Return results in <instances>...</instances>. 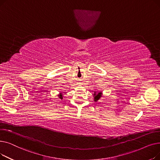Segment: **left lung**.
Instances as JSON below:
<instances>
[{
  "label": "left lung",
  "instance_id": "obj_1",
  "mask_svg": "<svg viewBox=\"0 0 160 160\" xmlns=\"http://www.w3.org/2000/svg\"><path fill=\"white\" fill-rule=\"evenodd\" d=\"M94 95V97H95V98H94V101H95V102H97L98 100L100 99V98L101 97V96H102V93L101 92H99V93H96V92H95V93L93 94Z\"/></svg>",
  "mask_w": 160,
  "mask_h": 160
}]
</instances>
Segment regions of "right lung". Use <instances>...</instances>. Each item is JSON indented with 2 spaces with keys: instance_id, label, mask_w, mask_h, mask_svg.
<instances>
[{
  "instance_id": "1",
  "label": "right lung",
  "mask_w": 160,
  "mask_h": 160,
  "mask_svg": "<svg viewBox=\"0 0 160 160\" xmlns=\"http://www.w3.org/2000/svg\"><path fill=\"white\" fill-rule=\"evenodd\" d=\"M59 97H60V98H61V99H62V98H63V97H62V93H60V95H59Z\"/></svg>"
}]
</instances>
